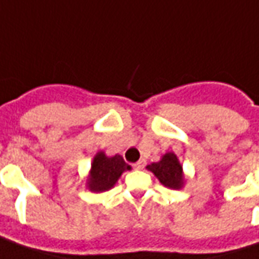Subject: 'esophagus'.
Segmentation results:
<instances>
[{
  "label": "esophagus",
  "mask_w": 259,
  "mask_h": 259,
  "mask_svg": "<svg viewBox=\"0 0 259 259\" xmlns=\"http://www.w3.org/2000/svg\"><path fill=\"white\" fill-rule=\"evenodd\" d=\"M144 166H146V159H140L139 162H136V163H135V168H136V169H139V170H140V169L144 168Z\"/></svg>",
  "instance_id": "34e87169"
}]
</instances>
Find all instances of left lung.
<instances>
[{
	"label": "left lung",
	"mask_w": 259,
	"mask_h": 259,
	"mask_svg": "<svg viewBox=\"0 0 259 259\" xmlns=\"http://www.w3.org/2000/svg\"><path fill=\"white\" fill-rule=\"evenodd\" d=\"M147 169L154 174V176L159 180V183L168 189L179 190L183 189L186 183L183 165L180 163L179 158L174 151L163 154L158 162H152Z\"/></svg>",
	"instance_id": "obj_1"
}]
</instances>
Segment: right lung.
Returning a JSON list of instances; mask_svg holds the SVG:
<instances>
[{
  "mask_svg": "<svg viewBox=\"0 0 259 259\" xmlns=\"http://www.w3.org/2000/svg\"><path fill=\"white\" fill-rule=\"evenodd\" d=\"M132 166L124 162L122 155L108 157L104 151H98L91 161L90 172L87 175L85 187L93 193H104L113 189L123 172Z\"/></svg>",
  "mask_w": 259,
  "mask_h": 259,
  "instance_id": "1",
  "label": "right lung"
}]
</instances>
